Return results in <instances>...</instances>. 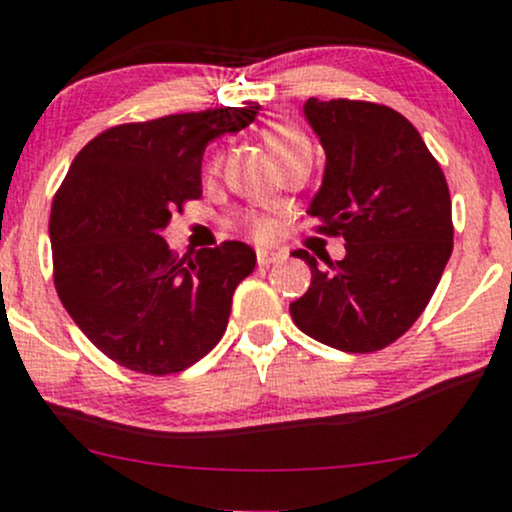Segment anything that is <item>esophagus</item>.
Returning <instances> with one entry per match:
<instances>
[{"label":"esophagus","instance_id":"obj_1","mask_svg":"<svg viewBox=\"0 0 512 512\" xmlns=\"http://www.w3.org/2000/svg\"><path fill=\"white\" fill-rule=\"evenodd\" d=\"M274 262H279V252L257 250V265H260V267H269V265H274Z\"/></svg>","mask_w":512,"mask_h":512}]
</instances>
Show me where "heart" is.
Segmentation results:
<instances>
[{
    "label": "heart",
    "mask_w": 512,
    "mask_h": 512,
    "mask_svg": "<svg viewBox=\"0 0 512 512\" xmlns=\"http://www.w3.org/2000/svg\"><path fill=\"white\" fill-rule=\"evenodd\" d=\"M267 143L269 148H272V153L277 155L279 162H286L296 153H303V150H311L306 133H303L299 126H294V123H274V126H269ZM213 167H218V162ZM238 226L245 228L247 233L257 240H265L272 235V221L260 216V213H240Z\"/></svg>",
    "instance_id": "1"
}]
</instances>
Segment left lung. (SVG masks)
<instances>
[{
  "label": "left lung",
  "instance_id": "obj_1",
  "mask_svg": "<svg viewBox=\"0 0 512 512\" xmlns=\"http://www.w3.org/2000/svg\"><path fill=\"white\" fill-rule=\"evenodd\" d=\"M325 150L311 201L316 230L345 238V257L296 250L311 286L289 306L306 335L342 352L389 347L420 318L452 255L447 179L406 116L357 99H308Z\"/></svg>",
  "mask_w": 512,
  "mask_h": 512
}]
</instances>
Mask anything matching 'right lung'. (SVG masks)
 Wrapping results in <instances>:
<instances>
[{
	"instance_id": "right-lung-1",
	"label": "right lung",
	"mask_w": 512,
	"mask_h": 512,
	"mask_svg": "<svg viewBox=\"0 0 512 512\" xmlns=\"http://www.w3.org/2000/svg\"><path fill=\"white\" fill-rule=\"evenodd\" d=\"M260 106L106 128L72 160L50 209L53 282L94 345L138 374L184 372L223 338L233 291L255 269L238 240L179 257L162 230L201 199V157Z\"/></svg>"
}]
</instances>
